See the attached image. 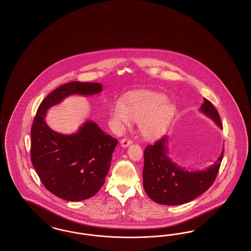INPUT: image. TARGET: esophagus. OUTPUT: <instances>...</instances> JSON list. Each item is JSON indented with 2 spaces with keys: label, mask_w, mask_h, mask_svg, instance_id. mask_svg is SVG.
I'll list each match as a JSON object with an SVG mask.
<instances>
[{
  "label": "esophagus",
  "mask_w": 251,
  "mask_h": 251,
  "mask_svg": "<svg viewBox=\"0 0 251 251\" xmlns=\"http://www.w3.org/2000/svg\"><path fill=\"white\" fill-rule=\"evenodd\" d=\"M132 143V141H131V139H128V138H123V139H121V141H120V145H121V147H123V148H127L129 145H131Z\"/></svg>",
  "instance_id": "esophagus-1"
}]
</instances>
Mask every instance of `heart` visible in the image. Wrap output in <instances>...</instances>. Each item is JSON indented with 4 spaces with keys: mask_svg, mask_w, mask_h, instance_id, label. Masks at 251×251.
I'll return each mask as SVG.
<instances>
[{
    "mask_svg": "<svg viewBox=\"0 0 251 251\" xmlns=\"http://www.w3.org/2000/svg\"><path fill=\"white\" fill-rule=\"evenodd\" d=\"M176 106L166 101V97L154 92H136L127 98L126 103L117 100L112 109V118L117 127L124 128L137 121L140 132L147 139L161 136L171 124Z\"/></svg>",
    "mask_w": 251,
    "mask_h": 251,
    "instance_id": "heart-1",
    "label": "heart"
}]
</instances>
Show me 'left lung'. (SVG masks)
Masks as SVG:
<instances>
[{
	"label": "left lung",
	"mask_w": 251,
	"mask_h": 251,
	"mask_svg": "<svg viewBox=\"0 0 251 251\" xmlns=\"http://www.w3.org/2000/svg\"><path fill=\"white\" fill-rule=\"evenodd\" d=\"M201 111L220 128L222 123L213 103L204 98ZM167 137L163 136L144 151L143 186L148 196L157 203L179 205L189 202L208 190L214 183L221 165L224 149L215 164L200 171H187L167 156Z\"/></svg>",
	"instance_id": "obj_1"
}]
</instances>
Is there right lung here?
Masks as SVG:
<instances>
[{
	"label": "right lung",
	"mask_w": 251,
	"mask_h": 251,
	"mask_svg": "<svg viewBox=\"0 0 251 251\" xmlns=\"http://www.w3.org/2000/svg\"><path fill=\"white\" fill-rule=\"evenodd\" d=\"M100 83L71 82L50 93L40 103L31 128V161L49 191L69 201L93 197L105 181L118 140L86 121L73 134L52 131L45 122L49 108L74 94L101 92Z\"/></svg>",
	"instance_id": "obj_1"
}]
</instances>
